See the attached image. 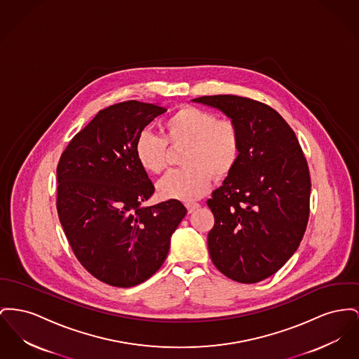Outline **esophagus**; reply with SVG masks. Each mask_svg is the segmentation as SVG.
Instances as JSON below:
<instances>
[{
	"label": "esophagus",
	"mask_w": 359,
	"mask_h": 359,
	"mask_svg": "<svg viewBox=\"0 0 359 359\" xmlns=\"http://www.w3.org/2000/svg\"><path fill=\"white\" fill-rule=\"evenodd\" d=\"M199 206H201V205L196 203V202H187V203H186V208H187L189 212L196 210Z\"/></svg>",
	"instance_id": "1"
}]
</instances>
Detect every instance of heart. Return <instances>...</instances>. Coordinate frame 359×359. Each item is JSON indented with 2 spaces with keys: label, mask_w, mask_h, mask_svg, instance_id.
I'll use <instances>...</instances> for the list:
<instances>
[{
  "label": "heart",
  "mask_w": 359,
  "mask_h": 359,
  "mask_svg": "<svg viewBox=\"0 0 359 359\" xmlns=\"http://www.w3.org/2000/svg\"><path fill=\"white\" fill-rule=\"evenodd\" d=\"M164 138L142 131L134 144L140 165L151 173L168 167L169 149L186 147L182 154L184 168L167 173L158 183V195L164 199L194 201L209 189L211 175L226 177L236 167L241 137L236 122L217 118L208 109L182 107L163 123Z\"/></svg>",
  "instance_id": "1"
}]
</instances>
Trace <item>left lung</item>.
<instances>
[{
    "label": "left lung",
    "instance_id": "left-lung-1",
    "mask_svg": "<svg viewBox=\"0 0 359 359\" xmlns=\"http://www.w3.org/2000/svg\"><path fill=\"white\" fill-rule=\"evenodd\" d=\"M240 130V157L208 206L214 266L240 283L275 274L297 251L309 218L311 175L292 127L264 103L234 95L194 99Z\"/></svg>",
    "mask_w": 359,
    "mask_h": 359
}]
</instances>
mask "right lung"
Here are the masks:
<instances>
[{
  "mask_svg": "<svg viewBox=\"0 0 359 359\" xmlns=\"http://www.w3.org/2000/svg\"><path fill=\"white\" fill-rule=\"evenodd\" d=\"M164 107L128 100L107 107L77 133L57 167V210L89 274L115 287L142 283L164 263L187 214L180 201L144 208L154 186L134 144Z\"/></svg>",
  "mask_w": 359,
  "mask_h": 359,
  "instance_id": "add662e5",
  "label": "right lung"
}]
</instances>
